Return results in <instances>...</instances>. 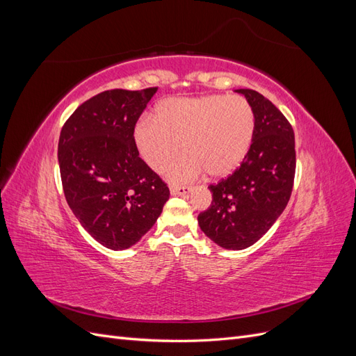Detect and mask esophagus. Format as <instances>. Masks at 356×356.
Listing matches in <instances>:
<instances>
[{
	"instance_id": "obj_1",
	"label": "esophagus",
	"mask_w": 356,
	"mask_h": 356,
	"mask_svg": "<svg viewBox=\"0 0 356 356\" xmlns=\"http://www.w3.org/2000/svg\"><path fill=\"white\" fill-rule=\"evenodd\" d=\"M193 190L188 186H170V195L172 196H186Z\"/></svg>"
}]
</instances>
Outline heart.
Masks as SVG:
<instances>
[{"label": "heart", "instance_id": "b5f03b06", "mask_svg": "<svg viewBox=\"0 0 356 356\" xmlns=\"http://www.w3.org/2000/svg\"><path fill=\"white\" fill-rule=\"evenodd\" d=\"M255 135L251 104L238 95L168 98L139 118L132 138L144 163L163 172L179 153L184 157L168 170L172 181H190L203 172L212 179L230 177L250 154Z\"/></svg>", "mask_w": 356, "mask_h": 356}]
</instances>
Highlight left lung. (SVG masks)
I'll return each instance as SVG.
<instances>
[{"mask_svg":"<svg viewBox=\"0 0 356 356\" xmlns=\"http://www.w3.org/2000/svg\"><path fill=\"white\" fill-rule=\"evenodd\" d=\"M236 92L254 110V143L241 168L208 187L212 203L197 221L211 241L239 251L263 238L286 208L296 175V141L285 115L261 93Z\"/></svg>","mask_w":356,"mask_h":356,"instance_id":"left-lung-1","label":"left lung"}]
</instances>
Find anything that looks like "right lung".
<instances>
[{
  "instance_id": "add662e5",
  "label": "right lung",
  "mask_w": 356,
  "mask_h": 356,
  "mask_svg": "<svg viewBox=\"0 0 356 356\" xmlns=\"http://www.w3.org/2000/svg\"><path fill=\"white\" fill-rule=\"evenodd\" d=\"M157 92L105 90L63 124L58 160L65 199L95 241L127 250L153 227L169 188L139 157L132 132Z\"/></svg>"
}]
</instances>
